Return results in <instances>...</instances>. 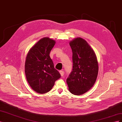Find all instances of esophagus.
I'll list each match as a JSON object with an SVG mask.
<instances>
[{"instance_id": "obj_1", "label": "esophagus", "mask_w": 122, "mask_h": 122, "mask_svg": "<svg viewBox=\"0 0 122 122\" xmlns=\"http://www.w3.org/2000/svg\"><path fill=\"white\" fill-rule=\"evenodd\" d=\"M60 74H61V76H64V72L63 71H60Z\"/></svg>"}]
</instances>
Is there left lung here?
Returning <instances> with one entry per match:
<instances>
[{
  "mask_svg": "<svg viewBox=\"0 0 122 122\" xmlns=\"http://www.w3.org/2000/svg\"><path fill=\"white\" fill-rule=\"evenodd\" d=\"M72 50L73 69L67 79L72 94L82 95L93 86L98 73V63L94 50L86 40L75 38L69 43Z\"/></svg>",
  "mask_w": 122,
  "mask_h": 122,
  "instance_id": "left-lung-1",
  "label": "left lung"
}]
</instances>
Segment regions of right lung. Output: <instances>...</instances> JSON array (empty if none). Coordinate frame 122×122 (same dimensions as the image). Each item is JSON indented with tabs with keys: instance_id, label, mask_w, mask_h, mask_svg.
Segmentation results:
<instances>
[{
	"instance_id": "1",
	"label": "right lung",
	"mask_w": 122,
	"mask_h": 122,
	"mask_svg": "<svg viewBox=\"0 0 122 122\" xmlns=\"http://www.w3.org/2000/svg\"><path fill=\"white\" fill-rule=\"evenodd\" d=\"M55 44L54 40L43 38L31 48L26 57V78L32 89L39 94L49 92L61 77L49 56Z\"/></svg>"
}]
</instances>
